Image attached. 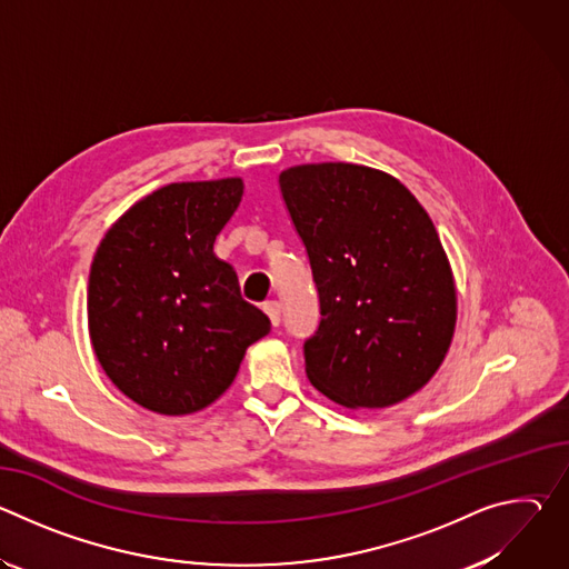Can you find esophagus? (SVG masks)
<instances>
[{
	"mask_svg": "<svg viewBox=\"0 0 569 569\" xmlns=\"http://www.w3.org/2000/svg\"><path fill=\"white\" fill-rule=\"evenodd\" d=\"M266 312H268V317H270V321H272V327L279 329V327H281V319H283V308H281V303H279V301H270V303L266 306Z\"/></svg>",
	"mask_w": 569,
	"mask_h": 569,
	"instance_id": "obj_1",
	"label": "esophagus"
}]
</instances>
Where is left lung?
I'll list each match as a JSON object with an SVG mask.
<instances>
[{
    "instance_id": "left-lung-1",
    "label": "left lung",
    "mask_w": 569,
    "mask_h": 569,
    "mask_svg": "<svg viewBox=\"0 0 569 569\" xmlns=\"http://www.w3.org/2000/svg\"><path fill=\"white\" fill-rule=\"evenodd\" d=\"M319 292L303 345L310 385L349 410L417 393L441 367L457 288L432 218L393 176L347 161L281 171Z\"/></svg>"
}]
</instances>
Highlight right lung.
I'll use <instances>...</instances> for the list:
<instances>
[{"instance_id":"1","label":"right lung","mask_w":569,"mask_h":569,"mask_svg":"<svg viewBox=\"0 0 569 569\" xmlns=\"http://www.w3.org/2000/svg\"><path fill=\"white\" fill-rule=\"evenodd\" d=\"M240 178L173 182L134 202L103 236L88 283L92 349L141 408L184 417L233 382L246 351L270 333L240 297L216 236L242 200Z\"/></svg>"}]
</instances>
